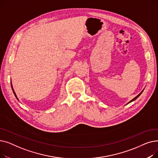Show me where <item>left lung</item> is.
I'll return each instance as SVG.
<instances>
[{
  "label": "left lung",
  "mask_w": 158,
  "mask_h": 158,
  "mask_svg": "<svg viewBox=\"0 0 158 158\" xmlns=\"http://www.w3.org/2000/svg\"><path fill=\"white\" fill-rule=\"evenodd\" d=\"M142 92H143V91H142V92H141V93H140V94H139V95H137L136 97H135V98H134L133 99H132V100H131V101H130L129 102H128L127 104H129V103H130V102H132V101H135V100H136V98H138V97H139V95H140L141 94H142Z\"/></svg>",
  "instance_id": "left-lung-1"
}]
</instances>
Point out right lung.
<instances>
[{"instance_id":"obj_1","label":"right lung","mask_w":158,"mask_h":158,"mask_svg":"<svg viewBox=\"0 0 158 158\" xmlns=\"http://www.w3.org/2000/svg\"><path fill=\"white\" fill-rule=\"evenodd\" d=\"M11 88H12V89H13V94H14V95H15V96L16 97V98L18 99V98H17V97H16V94H15V91H14V89H13V86H12V84H11ZM19 100V99H18Z\"/></svg>"}]
</instances>
